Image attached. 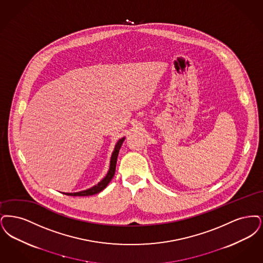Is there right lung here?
Returning a JSON list of instances; mask_svg holds the SVG:
<instances>
[{
	"label": "right lung",
	"mask_w": 263,
	"mask_h": 263,
	"mask_svg": "<svg viewBox=\"0 0 263 263\" xmlns=\"http://www.w3.org/2000/svg\"><path fill=\"white\" fill-rule=\"evenodd\" d=\"M124 140H125V137L121 138V139L117 142V144H116V146H115L114 152H113L112 157H111L110 170L108 172L107 176L103 179L100 183H98L97 185L93 186L91 189L86 190V191H82V192H80V193H73V194L71 193V194H67V195H72V196H87V195H93V194H98V193L102 192L103 190L108 185V183L111 182V180H112L113 177H114L115 171H116V164H117V159H118V154H119V151H120V148H121V146H122Z\"/></svg>",
	"instance_id": "right-lung-1"
}]
</instances>
